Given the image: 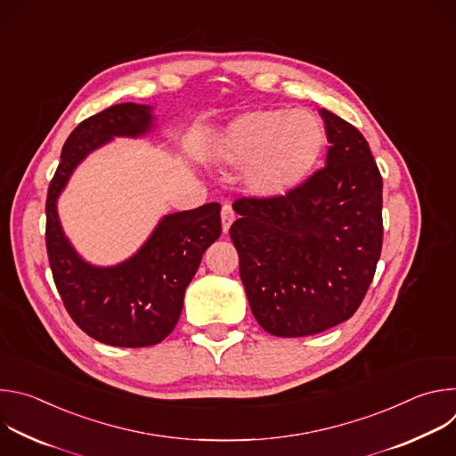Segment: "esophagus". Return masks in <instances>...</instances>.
Segmentation results:
<instances>
[{"instance_id": "1", "label": "esophagus", "mask_w": 456, "mask_h": 456, "mask_svg": "<svg viewBox=\"0 0 456 456\" xmlns=\"http://www.w3.org/2000/svg\"><path fill=\"white\" fill-rule=\"evenodd\" d=\"M234 211H232V208L229 206V204H224L222 206V227H224V232H227L229 231V227H231V224L234 222Z\"/></svg>"}]
</instances>
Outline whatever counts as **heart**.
Wrapping results in <instances>:
<instances>
[{
    "instance_id": "obj_1",
    "label": "heart",
    "mask_w": 456,
    "mask_h": 456,
    "mask_svg": "<svg viewBox=\"0 0 456 456\" xmlns=\"http://www.w3.org/2000/svg\"><path fill=\"white\" fill-rule=\"evenodd\" d=\"M322 146L324 127L315 115L257 110L229 124L220 157L231 166H247L254 192L280 197L306 178Z\"/></svg>"
}]
</instances>
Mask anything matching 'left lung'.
I'll list each match as a JSON object with an SVG mask.
<instances>
[{
	"label": "left lung",
	"instance_id": "obj_1",
	"mask_svg": "<svg viewBox=\"0 0 456 456\" xmlns=\"http://www.w3.org/2000/svg\"><path fill=\"white\" fill-rule=\"evenodd\" d=\"M327 166L280 197H241L229 234L259 327L305 338L350 319L382 248V176L355 126L321 110Z\"/></svg>",
	"mask_w": 456,
	"mask_h": 456
}]
</instances>
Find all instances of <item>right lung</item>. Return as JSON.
<instances>
[{"label": "right lung", "mask_w": 456, "mask_h": 456, "mask_svg": "<svg viewBox=\"0 0 456 456\" xmlns=\"http://www.w3.org/2000/svg\"><path fill=\"white\" fill-rule=\"evenodd\" d=\"M151 126L148 106L115 104L85 118L61 151L46 194V252L53 283L77 327L110 346L141 348L166 339L180 317L183 292L206 248L220 238V206L166 216L146 245L122 265L85 264L64 238L55 200L74 167L115 135L137 137Z\"/></svg>", "instance_id": "right-lung-1"}]
</instances>
